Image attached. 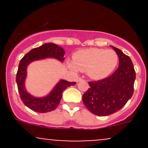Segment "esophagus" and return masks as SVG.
Here are the masks:
<instances>
[{
  "mask_svg": "<svg viewBox=\"0 0 148 148\" xmlns=\"http://www.w3.org/2000/svg\"><path fill=\"white\" fill-rule=\"evenodd\" d=\"M83 81V79H81V78H78V79H76V82H79V81Z\"/></svg>",
  "mask_w": 148,
  "mask_h": 148,
  "instance_id": "34e87169",
  "label": "esophagus"
}]
</instances>
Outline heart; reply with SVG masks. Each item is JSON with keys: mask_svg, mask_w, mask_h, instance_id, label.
I'll use <instances>...</instances> for the list:
<instances>
[{"mask_svg": "<svg viewBox=\"0 0 148 148\" xmlns=\"http://www.w3.org/2000/svg\"><path fill=\"white\" fill-rule=\"evenodd\" d=\"M74 62L67 64L74 71L86 72L93 79H104L114 71L118 62V56L111 49L97 48L79 50L73 56Z\"/></svg>", "mask_w": 148, "mask_h": 148, "instance_id": "heart-1", "label": "heart"}]
</instances>
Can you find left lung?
I'll return each mask as SVG.
<instances>
[{"label":"left lung","mask_w":148,"mask_h":148,"mask_svg":"<svg viewBox=\"0 0 148 148\" xmlns=\"http://www.w3.org/2000/svg\"><path fill=\"white\" fill-rule=\"evenodd\" d=\"M111 47L118 56V68L106 79L89 82L90 88L82 98L89 111L98 116H107L118 111L134 93L136 72L132 60L121 50Z\"/></svg>","instance_id":"8db88e82"}]
</instances>
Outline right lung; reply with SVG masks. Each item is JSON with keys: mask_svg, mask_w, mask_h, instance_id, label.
Segmentation results:
<instances>
[{"mask_svg": "<svg viewBox=\"0 0 148 148\" xmlns=\"http://www.w3.org/2000/svg\"><path fill=\"white\" fill-rule=\"evenodd\" d=\"M64 51L62 47L53 43H46L30 50L20 60L16 77L18 90L23 103L33 111L37 113L53 111L58 106L64 90L69 86H74L76 83L61 79L47 95L42 97H34L28 92L25 87L28 64L33 61L46 58H55L62 62L64 60Z\"/></svg>", "mask_w": 148, "mask_h": 148, "instance_id": "add662e5", "label": "right lung"}]
</instances>
